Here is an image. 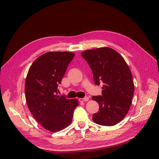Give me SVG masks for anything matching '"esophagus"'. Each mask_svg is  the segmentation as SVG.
Segmentation results:
<instances>
[{
	"mask_svg": "<svg viewBox=\"0 0 159 159\" xmlns=\"http://www.w3.org/2000/svg\"><path fill=\"white\" fill-rule=\"evenodd\" d=\"M79 100L80 102H87V101L89 100V98L88 97H85L83 98H79Z\"/></svg>",
	"mask_w": 159,
	"mask_h": 159,
	"instance_id": "1",
	"label": "esophagus"
}]
</instances>
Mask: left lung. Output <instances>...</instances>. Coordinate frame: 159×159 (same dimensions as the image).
Here are the masks:
<instances>
[{"label": "left lung", "mask_w": 159, "mask_h": 159, "mask_svg": "<svg viewBox=\"0 0 159 159\" xmlns=\"http://www.w3.org/2000/svg\"><path fill=\"white\" fill-rule=\"evenodd\" d=\"M81 55L92 70L94 83L103 85L102 96L92 97L99 104L93 121L114 126L126 116L132 103L134 83L129 67L119 53L108 47L87 50Z\"/></svg>", "instance_id": "1"}]
</instances>
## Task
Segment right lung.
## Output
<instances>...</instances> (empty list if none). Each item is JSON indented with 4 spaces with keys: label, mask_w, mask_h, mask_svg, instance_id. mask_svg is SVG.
<instances>
[{
    "label": "right lung",
    "mask_w": 159,
    "mask_h": 159,
    "mask_svg": "<svg viewBox=\"0 0 159 159\" xmlns=\"http://www.w3.org/2000/svg\"><path fill=\"white\" fill-rule=\"evenodd\" d=\"M74 55L69 52H46L34 61L26 76L25 90L29 109L45 129L51 132L69 126L79 105L76 98L58 96L59 84Z\"/></svg>",
    "instance_id": "obj_1"
}]
</instances>
